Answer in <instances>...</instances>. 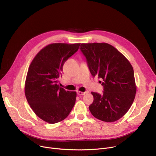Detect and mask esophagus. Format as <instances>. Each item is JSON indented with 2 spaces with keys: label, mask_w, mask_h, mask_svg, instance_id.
<instances>
[{
  "label": "esophagus",
  "mask_w": 156,
  "mask_h": 156,
  "mask_svg": "<svg viewBox=\"0 0 156 156\" xmlns=\"http://www.w3.org/2000/svg\"><path fill=\"white\" fill-rule=\"evenodd\" d=\"M86 94V92H80V91H77V94L80 95H85Z\"/></svg>",
  "instance_id": "1"
}]
</instances>
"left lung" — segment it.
Here are the masks:
<instances>
[{"instance_id": "obj_1", "label": "left lung", "mask_w": 156, "mask_h": 156, "mask_svg": "<svg viewBox=\"0 0 156 156\" xmlns=\"http://www.w3.org/2000/svg\"><path fill=\"white\" fill-rule=\"evenodd\" d=\"M80 47L92 76L103 80V94L91 92L94 101L89 106L90 111L105 122L119 119L132 105L136 92L132 64L109 44H81Z\"/></svg>"}]
</instances>
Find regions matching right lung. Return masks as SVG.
<instances>
[{
	"label": "right lung",
	"mask_w": 156,
	"mask_h": 156,
	"mask_svg": "<svg viewBox=\"0 0 156 156\" xmlns=\"http://www.w3.org/2000/svg\"><path fill=\"white\" fill-rule=\"evenodd\" d=\"M80 44L54 43L39 51L27 73L24 93L31 109L41 119L54 124L66 118L75 104L76 92L58 85L64 62Z\"/></svg>",
	"instance_id": "add662e5"
}]
</instances>
